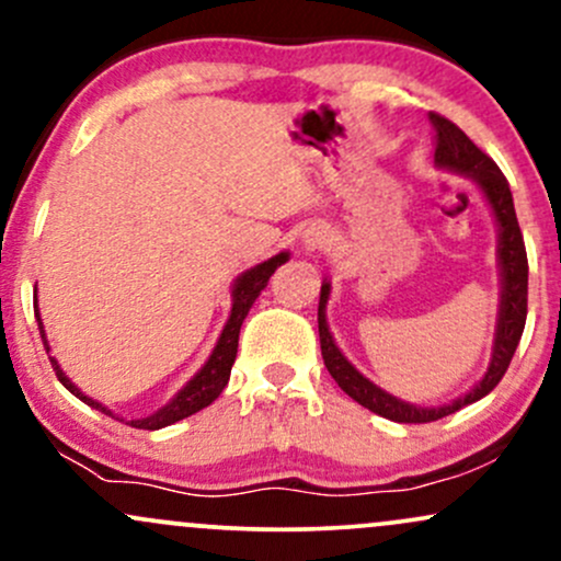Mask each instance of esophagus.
I'll return each instance as SVG.
<instances>
[{"label": "esophagus", "instance_id": "34e87169", "mask_svg": "<svg viewBox=\"0 0 561 561\" xmlns=\"http://www.w3.org/2000/svg\"><path fill=\"white\" fill-rule=\"evenodd\" d=\"M324 240H327V229L317 227V224H313V227H308V229H302V234H300V242H302V248H306V250H317Z\"/></svg>", "mask_w": 561, "mask_h": 561}]
</instances>
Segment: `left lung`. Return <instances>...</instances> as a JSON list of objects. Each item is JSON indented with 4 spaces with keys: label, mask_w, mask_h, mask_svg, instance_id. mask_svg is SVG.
<instances>
[{
    "label": "left lung",
    "mask_w": 561,
    "mask_h": 561,
    "mask_svg": "<svg viewBox=\"0 0 561 561\" xmlns=\"http://www.w3.org/2000/svg\"><path fill=\"white\" fill-rule=\"evenodd\" d=\"M430 121L435 126V165L461 176L472 179L478 190L491 205L495 227H499V244H495V261H499L501 276V300H499V317H495V337L491 364L482 379L472 390L459 396L456 401L443 405H416L401 398L390 396L388 390L377 388L371 379H366L343 356L337 343H334L330 324H327V302H330L332 282H321V298H319V340H321V356L324 366L330 369L334 382L343 388L353 401H358L364 409L375 411L385 420L403 422V424H424L443 420V416L454 414V411L465 409V405L480 401L491 392L501 377L506 375L508 362H512L514 351H517L519 337H523L525 319H527V253L523 242V231H519L517 214H514L512 190H508L506 176L501 173L499 165L493 163L485 152L474 145L472 139L461 131L459 126L450 124L443 115L430 113Z\"/></svg>",
    "instance_id": "1"
}]
</instances>
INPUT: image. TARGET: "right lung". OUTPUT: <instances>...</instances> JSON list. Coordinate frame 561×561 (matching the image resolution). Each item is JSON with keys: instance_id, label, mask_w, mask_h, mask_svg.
Listing matches in <instances>:
<instances>
[{"instance_id": "add662e5", "label": "right lung", "mask_w": 561, "mask_h": 561, "mask_svg": "<svg viewBox=\"0 0 561 561\" xmlns=\"http://www.w3.org/2000/svg\"><path fill=\"white\" fill-rule=\"evenodd\" d=\"M289 261V253L274 255V259L259 263V266L248 268V272H242L240 276L234 279V285H231V311H229V319L227 324H224L221 334H218V343L214 347V353L208 356V362L203 364V369L197 371L195 377L190 379V382L184 385L182 390L176 392V396L171 398L169 403L163 405V409H158L156 414L150 416H141V420H124V416L113 414L107 405H102L100 401H94V398H89L87 392H81L76 388L73 382H70L66 371L60 369V364H57L55 356H49V362H53V369L57 379H60L62 385H66V390L73 392L79 401H83L87 405H92V409L102 411V414L113 416V420L118 422H126L131 424V427L137 430H160V427H169V424L179 422V420H186V416L197 414L199 409H205V405H210L216 401L218 396H221V390L227 388L229 382V375H231V364H234L237 358V343H240V327L244 317H248V311L253 308L255 298L261 295V289L268 285V276H272L276 268L282 266V263ZM34 313H36V321H38V332H42V340H44V347H47L49 353V343H47V332H44V324H42V317H38V302H34Z\"/></svg>"}]
</instances>
